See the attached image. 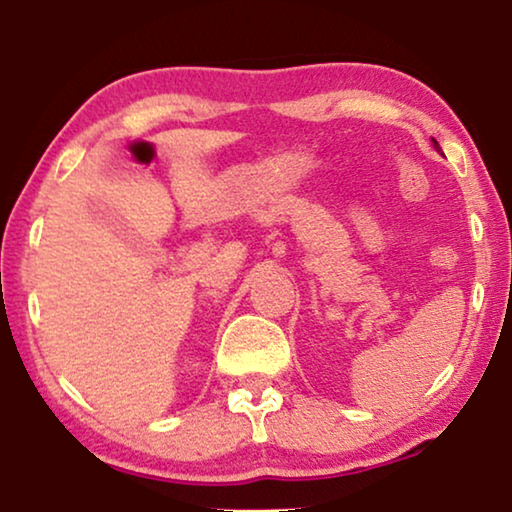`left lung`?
Returning <instances> with one entry per match:
<instances>
[{
  "mask_svg": "<svg viewBox=\"0 0 512 512\" xmlns=\"http://www.w3.org/2000/svg\"><path fill=\"white\" fill-rule=\"evenodd\" d=\"M433 144H436V149L440 151V146H438V142H436V139H433Z\"/></svg>",
  "mask_w": 512,
  "mask_h": 512,
  "instance_id": "1",
  "label": "left lung"
}]
</instances>
